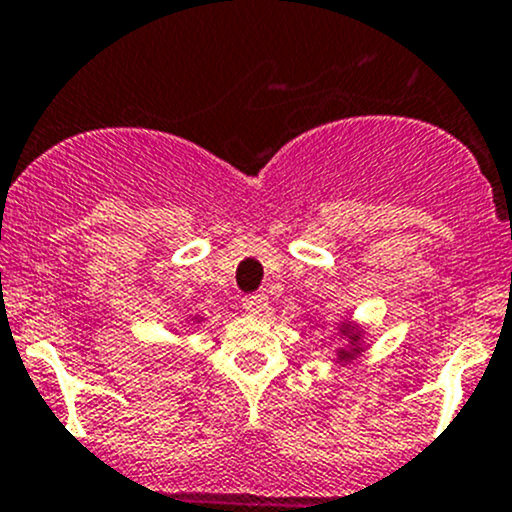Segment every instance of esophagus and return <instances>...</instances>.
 <instances>
[{"mask_svg":"<svg viewBox=\"0 0 512 512\" xmlns=\"http://www.w3.org/2000/svg\"><path fill=\"white\" fill-rule=\"evenodd\" d=\"M242 309L252 316H262L270 309V299L265 294H247V297H242Z\"/></svg>","mask_w":512,"mask_h":512,"instance_id":"obj_1","label":"esophagus"}]
</instances>
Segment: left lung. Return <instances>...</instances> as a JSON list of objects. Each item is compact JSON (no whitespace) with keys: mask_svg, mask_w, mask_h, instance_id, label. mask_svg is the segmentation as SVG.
Masks as SVG:
<instances>
[{"mask_svg":"<svg viewBox=\"0 0 512 512\" xmlns=\"http://www.w3.org/2000/svg\"><path fill=\"white\" fill-rule=\"evenodd\" d=\"M353 341H355V333H353ZM341 358H351V353H346V351H341Z\"/></svg>","mask_w":512,"mask_h":512,"instance_id":"obj_1","label":"left lung"}]
</instances>
